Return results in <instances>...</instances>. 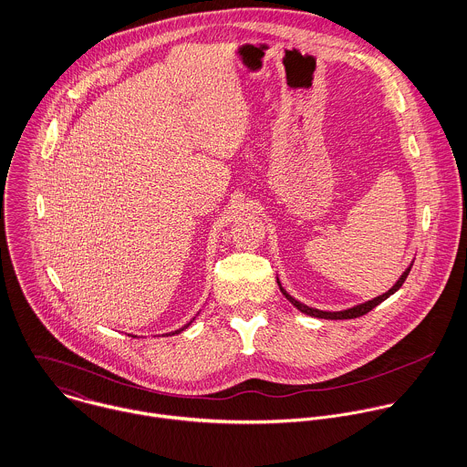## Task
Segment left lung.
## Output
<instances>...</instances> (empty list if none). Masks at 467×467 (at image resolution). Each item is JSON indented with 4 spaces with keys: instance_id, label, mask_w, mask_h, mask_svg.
I'll return each mask as SVG.
<instances>
[{
    "instance_id": "8db88e82",
    "label": "left lung",
    "mask_w": 467,
    "mask_h": 467,
    "mask_svg": "<svg viewBox=\"0 0 467 467\" xmlns=\"http://www.w3.org/2000/svg\"><path fill=\"white\" fill-rule=\"evenodd\" d=\"M410 271H411V265L402 273V276L399 278V281L388 290V292H384L382 296H377V297H373L370 301H367V303H361V305H358V306H352V308H347V310H341V312H325V310H317V308H310V306H306V305H303V303H299L297 299H294L290 294H286V290L283 288L280 285V281H278V285H280V290L283 292V296L297 308V310H301L303 314H308V316H314V317H321V319H354V317H361V316H365V314H368L372 308H375L379 303H382L386 297H389L393 292H397L400 286H402V283L406 281L408 278V275H410Z\"/></svg>"
}]
</instances>
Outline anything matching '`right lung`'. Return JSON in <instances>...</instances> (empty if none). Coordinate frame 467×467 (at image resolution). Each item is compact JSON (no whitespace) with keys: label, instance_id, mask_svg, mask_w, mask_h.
Here are the masks:
<instances>
[{"label":"right lung","instance_id":"obj_1","mask_svg":"<svg viewBox=\"0 0 467 467\" xmlns=\"http://www.w3.org/2000/svg\"><path fill=\"white\" fill-rule=\"evenodd\" d=\"M189 325H191V323H187L186 327H184V328H187V327H189ZM184 328H181V330H177V332H171V334H179V332H182V330H184ZM168 336H170V334H168Z\"/></svg>","mask_w":467,"mask_h":467}]
</instances>
